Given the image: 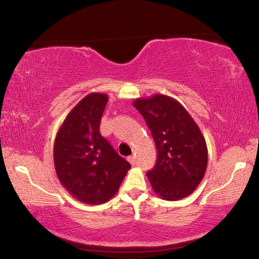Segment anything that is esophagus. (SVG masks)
<instances>
[{"mask_svg":"<svg viewBox=\"0 0 259 259\" xmlns=\"http://www.w3.org/2000/svg\"><path fill=\"white\" fill-rule=\"evenodd\" d=\"M127 160H128V162L132 164V165H134L135 164V156L134 155H132V156H130L128 158H127Z\"/></svg>","mask_w":259,"mask_h":259,"instance_id":"obj_1","label":"esophagus"}]
</instances>
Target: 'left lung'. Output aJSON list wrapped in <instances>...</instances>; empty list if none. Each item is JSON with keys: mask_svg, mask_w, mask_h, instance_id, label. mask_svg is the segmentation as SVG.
Here are the masks:
<instances>
[{"mask_svg": "<svg viewBox=\"0 0 259 259\" xmlns=\"http://www.w3.org/2000/svg\"><path fill=\"white\" fill-rule=\"evenodd\" d=\"M133 107L145 118L157 148V162L147 173L151 188L166 201L189 196L207 166L206 142L200 127L171 96L139 97Z\"/></svg>", "mask_w": 259, "mask_h": 259, "instance_id": "obj_1", "label": "left lung"}]
</instances>
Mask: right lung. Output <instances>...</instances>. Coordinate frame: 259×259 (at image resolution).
Returning <instances> with one entry per match:
<instances>
[{"label":"right lung","instance_id":"right-lung-1","mask_svg":"<svg viewBox=\"0 0 259 259\" xmlns=\"http://www.w3.org/2000/svg\"><path fill=\"white\" fill-rule=\"evenodd\" d=\"M108 100L104 93L84 96L67 114L55 139L54 165L58 180L84 204L111 200L131 168L100 133Z\"/></svg>","mask_w":259,"mask_h":259}]
</instances>
